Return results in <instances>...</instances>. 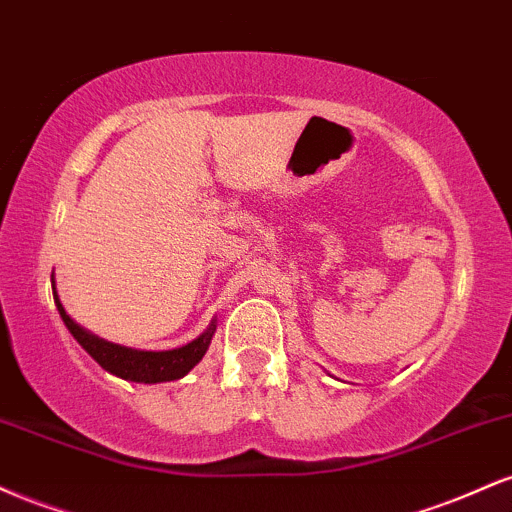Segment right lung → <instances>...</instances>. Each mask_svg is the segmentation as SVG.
<instances>
[{
    "label": "right lung",
    "mask_w": 512,
    "mask_h": 512,
    "mask_svg": "<svg viewBox=\"0 0 512 512\" xmlns=\"http://www.w3.org/2000/svg\"><path fill=\"white\" fill-rule=\"evenodd\" d=\"M52 296H55L57 313H60L62 322L67 325V330L72 332V337L81 344V349L86 351L98 366L108 370V373L117 375L122 380H132V383H170V380H180L190 373L192 368L202 361V356L207 354L211 337L216 332V320L209 322V327L199 334L197 339H192L190 344L178 346V349L168 351H144V349H132V346L113 344L108 339L96 337L93 332L84 330L79 322H74L67 315L64 305L57 296L55 289V276H52Z\"/></svg>",
    "instance_id": "add662e5"
}]
</instances>
